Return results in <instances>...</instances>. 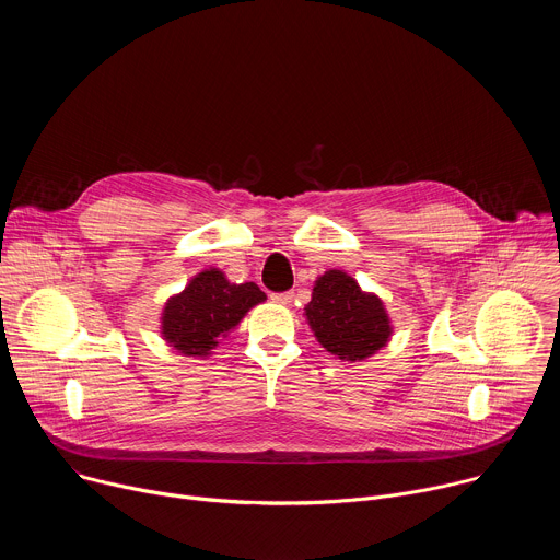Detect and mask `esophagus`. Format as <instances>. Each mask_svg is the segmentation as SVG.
I'll return each mask as SVG.
<instances>
[{
    "label": "esophagus",
    "instance_id": "1",
    "mask_svg": "<svg viewBox=\"0 0 560 560\" xmlns=\"http://www.w3.org/2000/svg\"><path fill=\"white\" fill-rule=\"evenodd\" d=\"M272 301L281 303V305H290L294 301V292H279V294H272Z\"/></svg>",
    "mask_w": 560,
    "mask_h": 560
}]
</instances>
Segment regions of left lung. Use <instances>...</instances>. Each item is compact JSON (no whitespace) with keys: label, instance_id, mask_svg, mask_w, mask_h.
<instances>
[{"label":"left lung","instance_id":"obj_1","mask_svg":"<svg viewBox=\"0 0 560 560\" xmlns=\"http://www.w3.org/2000/svg\"><path fill=\"white\" fill-rule=\"evenodd\" d=\"M305 318L316 341L350 363L376 354L392 337V322L383 301L363 292L343 270H328L314 281Z\"/></svg>","mask_w":560,"mask_h":560}]
</instances>
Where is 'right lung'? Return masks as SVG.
<instances>
[{"mask_svg":"<svg viewBox=\"0 0 560 560\" xmlns=\"http://www.w3.org/2000/svg\"><path fill=\"white\" fill-rule=\"evenodd\" d=\"M266 301L257 283H230L219 268L201 270L162 312V337L184 357H208L210 350Z\"/></svg>","mask_w":560,"mask_h":560,"instance_id":"obj_1","label":"right lung"}]
</instances>
